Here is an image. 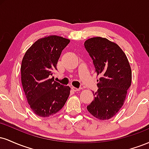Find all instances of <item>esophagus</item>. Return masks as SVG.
Returning <instances> with one entry per match:
<instances>
[{"label":"esophagus","mask_w":149,"mask_h":149,"mask_svg":"<svg viewBox=\"0 0 149 149\" xmlns=\"http://www.w3.org/2000/svg\"><path fill=\"white\" fill-rule=\"evenodd\" d=\"M71 90H72L73 92H78V91H80V88H75V87H71Z\"/></svg>","instance_id":"34e87169"}]
</instances>
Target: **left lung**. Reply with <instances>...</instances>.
Listing matches in <instances>:
<instances>
[{
	"mask_svg": "<svg viewBox=\"0 0 149 149\" xmlns=\"http://www.w3.org/2000/svg\"><path fill=\"white\" fill-rule=\"evenodd\" d=\"M85 48L93 61L98 90L93 92L95 99L87 107L94 117L110 119L123 107L131 85L132 71L122 49L107 38L95 37L84 43Z\"/></svg>",
	"mask_w": 149,
	"mask_h": 149,
	"instance_id": "8db88e82",
	"label": "left lung"
}]
</instances>
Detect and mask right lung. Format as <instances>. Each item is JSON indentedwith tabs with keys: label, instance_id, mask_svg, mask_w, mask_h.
Returning <instances> with one entry per match:
<instances>
[{
	"label": "right lung",
	"instance_id": "right-lung-1",
	"mask_svg": "<svg viewBox=\"0 0 149 149\" xmlns=\"http://www.w3.org/2000/svg\"><path fill=\"white\" fill-rule=\"evenodd\" d=\"M69 39L57 36L40 38L30 47L21 65L22 84L27 102L41 117L55 114L64 107L71 88L54 81L52 73Z\"/></svg>",
	"mask_w": 149,
	"mask_h": 149
}]
</instances>
